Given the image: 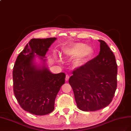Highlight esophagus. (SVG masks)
Returning <instances> with one entry per match:
<instances>
[{
    "label": "esophagus",
    "instance_id": "34e87169",
    "mask_svg": "<svg viewBox=\"0 0 131 131\" xmlns=\"http://www.w3.org/2000/svg\"><path fill=\"white\" fill-rule=\"evenodd\" d=\"M69 78H70V76H69V75H68V74H67V75L66 76L65 81H69Z\"/></svg>",
    "mask_w": 131,
    "mask_h": 131
}]
</instances>
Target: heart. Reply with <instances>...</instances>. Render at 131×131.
<instances>
[{
	"label": "heart",
	"mask_w": 131,
	"mask_h": 131,
	"mask_svg": "<svg viewBox=\"0 0 131 131\" xmlns=\"http://www.w3.org/2000/svg\"><path fill=\"white\" fill-rule=\"evenodd\" d=\"M62 53L67 57L72 58L75 57L73 65L76 68H80L91 57L93 50L89 45H84L82 43H74L63 48Z\"/></svg>",
	"instance_id": "1"
}]
</instances>
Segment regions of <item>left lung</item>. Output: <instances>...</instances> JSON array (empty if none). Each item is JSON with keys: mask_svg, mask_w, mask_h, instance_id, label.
I'll return each instance as SVG.
<instances>
[{"mask_svg": "<svg viewBox=\"0 0 131 131\" xmlns=\"http://www.w3.org/2000/svg\"><path fill=\"white\" fill-rule=\"evenodd\" d=\"M98 55L73 71L69 83L81 110L94 111L111 103L117 87V65L113 51L102 40Z\"/></svg>", "mask_w": 131, "mask_h": 131, "instance_id": "obj_1", "label": "left lung"}]
</instances>
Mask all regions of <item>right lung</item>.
<instances>
[{
	"instance_id": "add662e5",
	"label": "right lung",
	"mask_w": 131,
	"mask_h": 131,
	"mask_svg": "<svg viewBox=\"0 0 131 131\" xmlns=\"http://www.w3.org/2000/svg\"><path fill=\"white\" fill-rule=\"evenodd\" d=\"M57 39H31L18 55L13 68L15 96L22 109L36 115H45L54 110L56 96L65 82V74L51 73L46 59Z\"/></svg>"
}]
</instances>
